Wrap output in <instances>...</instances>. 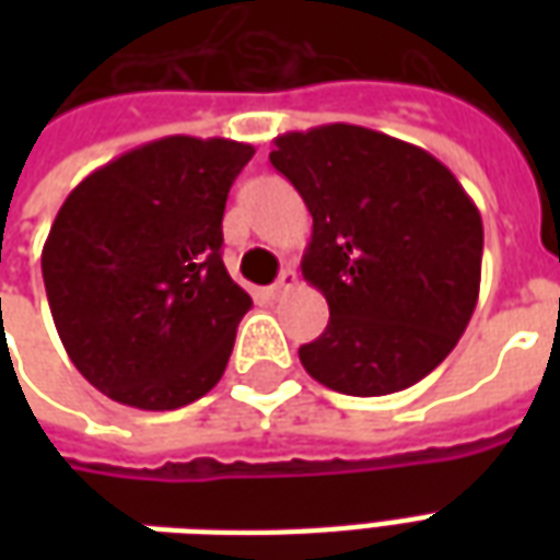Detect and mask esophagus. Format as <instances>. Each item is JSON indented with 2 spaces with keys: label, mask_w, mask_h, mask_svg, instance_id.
I'll use <instances>...</instances> for the list:
<instances>
[{
  "label": "esophagus",
  "mask_w": 560,
  "mask_h": 560,
  "mask_svg": "<svg viewBox=\"0 0 560 560\" xmlns=\"http://www.w3.org/2000/svg\"><path fill=\"white\" fill-rule=\"evenodd\" d=\"M293 288H296V272H293V269H281L279 281L272 284V296H276V300H281V296H288Z\"/></svg>",
  "instance_id": "obj_1"
}]
</instances>
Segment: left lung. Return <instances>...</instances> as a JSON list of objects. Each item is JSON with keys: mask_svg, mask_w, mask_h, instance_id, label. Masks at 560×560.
<instances>
[{"mask_svg": "<svg viewBox=\"0 0 560 560\" xmlns=\"http://www.w3.org/2000/svg\"><path fill=\"white\" fill-rule=\"evenodd\" d=\"M272 143V167L312 212L303 279L329 305L327 329L300 348V363L345 396L413 387L474 315L480 209L425 149L372 128L332 122Z\"/></svg>", "mask_w": 560, "mask_h": 560, "instance_id": "obj_1", "label": "left lung"}]
</instances>
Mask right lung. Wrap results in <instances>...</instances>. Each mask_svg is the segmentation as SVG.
Masks as SVG:
<instances>
[{
	"mask_svg": "<svg viewBox=\"0 0 560 560\" xmlns=\"http://www.w3.org/2000/svg\"><path fill=\"white\" fill-rule=\"evenodd\" d=\"M255 147L152 140L92 171L42 252L56 332L92 387L140 411H176L224 375L252 296L221 260V219Z\"/></svg>",
	"mask_w": 560,
	"mask_h": 560,
	"instance_id": "1",
	"label": "right lung"
}]
</instances>
